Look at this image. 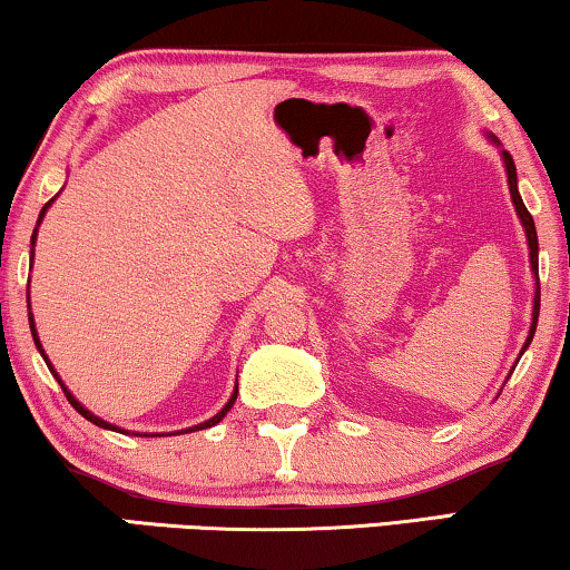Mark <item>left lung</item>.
<instances>
[{
  "label": "left lung",
  "instance_id": "obj_1",
  "mask_svg": "<svg viewBox=\"0 0 570 570\" xmlns=\"http://www.w3.org/2000/svg\"><path fill=\"white\" fill-rule=\"evenodd\" d=\"M503 163H507V175H509V190H511V202L517 206V214L519 219L524 224V232H527V243H529V263H532V271H534V278H537V292H534V309H532V327H529V338L524 343L522 354L527 351L529 343H532V335L537 331V317H540V276H537V229H534V219L532 214L527 212V206L522 202V196H519L517 190V165L514 159H511L509 151H503Z\"/></svg>",
  "mask_w": 570,
  "mask_h": 570
}]
</instances>
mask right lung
<instances>
[{"mask_svg": "<svg viewBox=\"0 0 570 570\" xmlns=\"http://www.w3.org/2000/svg\"><path fill=\"white\" fill-rule=\"evenodd\" d=\"M51 202H53V198H51ZM51 202H48V204H46V206L41 208V216H38V224H41V219H43V214H46V208H48V206H51ZM36 232H38V229H36ZM36 232H33V239H30V245H33V243H36ZM28 299H30V296H28ZM28 307H30V302H28ZM28 320H30V333H33V341H36V346H38V351H41V354H43V346H41V341H38V333H36V323H33V315H28ZM43 358H46V354H43ZM46 364H48V358H46ZM48 368H51V374L56 376V380H59V374H56V372H53V366H51V364H48ZM59 384H61L63 395H67V400H69V403H71V405H75V411H77L79 415H85V419H87V421H92V423H95V426H100V429H110V431H118L116 426H110V423H108V421H102V419H98V415H92L90 411H87V407H82V405H79V403H77V400H75V395H71V392H69L67 387H63V382H61V380H59ZM235 400H237V390H235V395H232V397H229V403L222 407V413H216V415H214V419H208V421H204V423H198V426H194V429H188V431H202V429H208V426H214V423H219V421L224 419V415H227V411H229V407H232V405H235Z\"/></svg>", "mask_w": 570, "mask_h": 570, "instance_id": "obj_1", "label": "right lung"}]
</instances>
